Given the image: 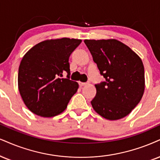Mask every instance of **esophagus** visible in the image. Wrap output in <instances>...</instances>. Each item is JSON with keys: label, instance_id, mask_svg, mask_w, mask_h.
<instances>
[{"label": "esophagus", "instance_id": "obj_1", "mask_svg": "<svg viewBox=\"0 0 160 160\" xmlns=\"http://www.w3.org/2000/svg\"><path fill=\"white\" fill-rule=\"evenodd\" d=\"M78 84H79L80 87H83V86L88 85V82H85V83H84V82H78Z\"/></svg>", "mask_w": 160, "mask_h": 160}]
</instances>
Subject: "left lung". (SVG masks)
I'll use <instances>...</instances> for the list:
<instances>
[{"label": "left lung", "mask_w": 160, "mask_h": 160, "mask_svg": "<svg viewBox=\"0 0 160 160\" xmlns=\"http://www.w3.org/2000/svg\"><path fill=\"white\" fill-rule=\"evenodd\" d=\"M105 82L95 84L91 101L94 110L108 120L128 116L139 104L145 90V70L139 56L116 39L84 40Z\"/></svg>", "instance_id": "obj_1"}]
</instances>
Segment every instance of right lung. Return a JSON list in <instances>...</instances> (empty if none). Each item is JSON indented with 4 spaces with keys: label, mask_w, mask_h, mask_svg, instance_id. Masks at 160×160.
<instances>
[{
    "label": "right lung",
    "mask_w": 160,
    "mask_h": 160,
    "mask_svg": "<svg viewBox=\"0 0 160 160\" xmlns=\"http://www.w3.org/2000/svg\"><path fill=\"white\" fill-rule=\"evenodd\" d=\"M82 42L63 38L38 43L24 55L18 69V90L25 105L36 115L52 117L68 107L78 88L70 80L69 57ZM64 72L67 78H62Z\"/></svg>",
    "instance_id": "add662e5"
}]
</instances>
